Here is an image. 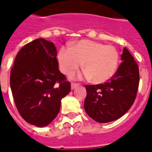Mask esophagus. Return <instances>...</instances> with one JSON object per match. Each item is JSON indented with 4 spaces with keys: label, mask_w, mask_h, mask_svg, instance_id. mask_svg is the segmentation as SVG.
Listing matches in <instances>:
<instances>
[{
    "label": "esophagus",
    "mask_w": 152,
    "mask_h": 152,
    "mask_svg": "<svg viewBox=\"0 0 152 152\" xmlns=\"http://www.w3.org/2000/svg\"><path fill=\"white\" fill-rule=\"evenodd\" d=\"M80 86V84L79 83H71V89H74L75 88H76V87H78Z\"/></svg>",
    "instance_id": "esophagus-1"
}]
</instances>
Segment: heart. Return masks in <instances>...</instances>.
I'll return each mask as SVG.
<instances>
[{"label":"heart","mask_w":152,"mask_h":152,"mask_svg":"<svg viewBox=\"0 0 152 152\" xmlns=\"http://www.w3.org/2000/svg\"><path fill=\"white\" fill-rule=\"evenodd\" d=\"M62 72L73 74L82 65L84 76L96 84L104 83L115 75L119 64V53L111 45L83 39L71 48L63 47L57 56Z\"/></svg>","instance_id":"obj_1"}]
</instances>
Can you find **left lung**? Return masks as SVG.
Segmentation results:
<instances>
[{
  "label": "left lung",
  "mask_w": 152,
  "mask_h": 152,
  "mask_svg": "<svg viewBox=\"0 0 152 152\" xmlns=\"http://www.w3.org/2000/svg\"><path fill=\"white\" fill-rule=\"evenodd\" d=\"M121 60L122 63L111 80L103 84L86 85L84 109L88 115L100 123L121 118L136 98L139 84L138 64L125 47Z\"/></svg>",
  "instance_id": "1"
}]
</instances>
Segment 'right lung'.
Returning <instances> with one entry per match:
<instances>
[{"label": "right lung", "instance_id": "obj_1", "mask_svg": "<svg viewBox=\"0 0 152 152\" xmlns=\"http://www.w3.org/2000/svg\"><path fill=\"white\" fill-rule=\"evenodd\" d=\"M56 55L52 42L34 39L19 51L10 72V89L20 115L38 127L56 118L61 99L71 90L59 70Z\"/></svg>", "mask_w": 152, "mask_h": 152}]
</instances>
